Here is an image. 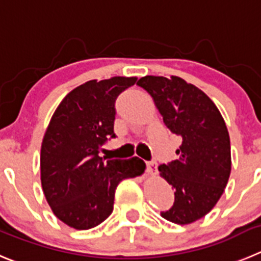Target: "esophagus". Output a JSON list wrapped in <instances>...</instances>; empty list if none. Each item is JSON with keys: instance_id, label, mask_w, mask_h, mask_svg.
Segmentation results:
<instances>
[{"instance_id": "1", "label": "esophagus", "mask_w": 261, "mask_h": 261, "mask_svg": "<svg viewBox=\"0 0 261 261\" xmlns=\"http://www.w3.org/2000/svg\"><path fill=\"white\" fill-rule=\"evenodd\" d=\"M147 171L149 172V174H155V171H157V162H155V161H148Z\"/></svg>"}]
</instances>
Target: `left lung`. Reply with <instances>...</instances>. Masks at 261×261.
<instances>
[{
    "label": "left lung",
    "mask_w": 261,
    "mask_h": 261,
    "mask_svg": "<svg viewBox=\"0 0 261 261\" xmlns=\"http://www.w3.org/2000/svg\"><path fill=\"white\" fill-rule=\"evenodd\" d=\"M138 85L153 97L167 128L182 139L177 160L158 167L175 189L172 207L161 211V216L180 225L191 224L213 210L229 179L225 122L210 97L180 77L145 75Z\"/></svg>",
    "instance_id": "left-lung-1"
}]
</instances>
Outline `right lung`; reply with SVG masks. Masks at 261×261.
I'll return each mask as SVG.
<instances>
[{"instance_id":"obj_1","label":"right lung","mask_w":261,"mask_h":261,"mask_svg":"<svg viewBox=\"0 0 261 261\" xmlns=\"http://www.w3.org/2000/svg\"><path fill=\"white\" fill-rule=\"evenodd\" d=\"M136 77L86 82L63 99L41 147V182L51 210L74 229H90L113 211L119 181L142 175L144 161L109 160L100 148L116 138V99Z\"/></svg>"}]
</instances>
